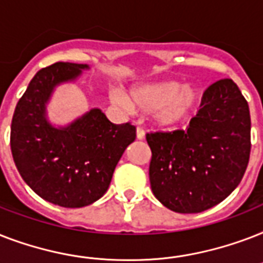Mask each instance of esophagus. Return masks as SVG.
Instances as JSON below:
<instances>
[{"mask_svg": "<svg viewBox=\"0 0 263 263\" xmlns=\"http://www.w3.org/2000/svg\"><path fill=\"white\" fill-rule=\"evenodd\" d=\"M136 139H139V140L144 139V131L140 127L136 128Z\"/></svg>", "mask_w": 263, "mask_h": 263, "instance_id": "34e87169", "label": "esophagus"}]
</instances>
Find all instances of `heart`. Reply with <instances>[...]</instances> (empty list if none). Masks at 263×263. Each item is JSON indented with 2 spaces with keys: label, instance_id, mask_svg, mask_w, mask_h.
<instances>
[{
  "label": "heart",
  "instance_id": "heart-1",
  "mask_svg": "<svg viewBox=\"0 0 263 263\" xmlns=\"http://www.w3.org/2000/svg\"><path fill=\"white\" fill-rule=\"evenodd\" d=\"M131 97L121 88H113L110 98L124 110L132 111L135 105L142 111L154 113L156 123L161 127H175L184 123L195 110L200 101V90L194 84L175 80L144 84L131 90Z\"/></svg>",
  "mask_w": 263,
  "mask_h": 263
}]
</instances>
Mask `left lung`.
Masks as SVG:
<instances>
[{
	"label": "left lung",
	"mask_w": 263,
	"mask_h": 263,
	"mask_svg": "<svg viewBox=\"0 0 263 263\" xmlns=\"http://www.w3.org/2000/svg\"><path fill=\"white\" fill-rule=\"evenodd\" d=\"M249 103L231 79L204 91L185 131L147 134L152 191L176 213H200L227 198L243 179L251 150Z\"/></svg>",
	"instance_id": "left-lung-1"
}]
</instances>
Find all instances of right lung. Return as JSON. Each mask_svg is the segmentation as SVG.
I'll use <instances>...</instances> for the list:
<instances>
[{"label":"right lung","mask_w":263,"mask_h":263,"mask_svg":"<svg viewBox=\"0 0 263 263\" xmlns=\"http://www.w3.org/2000/svg\"><path fill=\"white\" fill-rule=\"evenodd\" d=\"M87 64L55 63L43 68L18 99L10 125V150L27 185L63 208H83L107 191L117 162L135 140V127L113 124L92 107L67 125H54L47 103L55 87L72 83Z\"/></svg>","instance_id":"add662e5"}]
</instances>
